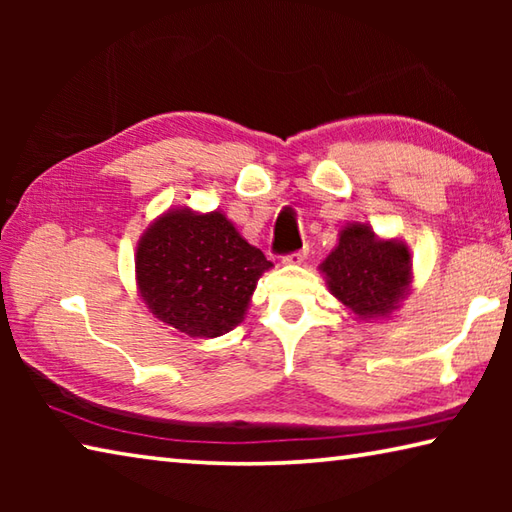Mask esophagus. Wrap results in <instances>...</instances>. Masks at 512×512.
I'll return each mask as SVG.
<instances>
[{
	"mask_svg": "<svg viewBox=\"0 0 512 512\" xmlns=\"http://www.w3.org/2000/svg\"><path fill=\"white\" fill-rule=\"evenodd\" d=\"M307 253H309L307 246H305V248H300V250H293V253L284 255V262H287V264H302V262H305Z\"/></svg>",
	"mask_w": 512,
	"mask_h": 512,
	"instance_id": "obj_1",
	"label": "esophagus"
}]
</instances>
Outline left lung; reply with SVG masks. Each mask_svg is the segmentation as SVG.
<instances>
[{"instance_id": "1", "label": "left lung", "mask_w": 512, "mask_h": 512, "mask_svg": "<svg viewBox=\"0 0 512 512\" xmlns=\"http://www.w3.org/2000/svg\"><path fill=\"white\" fill-rule=\"evenodd\" d=\"M320 268L345 307L359 318H375L400 305L411 280V255L400 241H379L368 225L352 223Z\"/></svg>"}]
</instances>
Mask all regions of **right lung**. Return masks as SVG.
I'll return each instance as SVG.
<instances>
[{"mask_svg": "<svg viewBox=\"0 0 512 512\" xmlns=\"http://www.w3.org/2000/svg\"><path fill=\"white\" fill-rule=\"evenodd\" d=\"M273 264L221 212H169L137 246V284L155 318L214 339L241 323L259 275Z\"/></svg>", "mask_w": 512, "mask_h": 512, "instance_id": "obj_1", "label": "right lung"}]
</instances>
